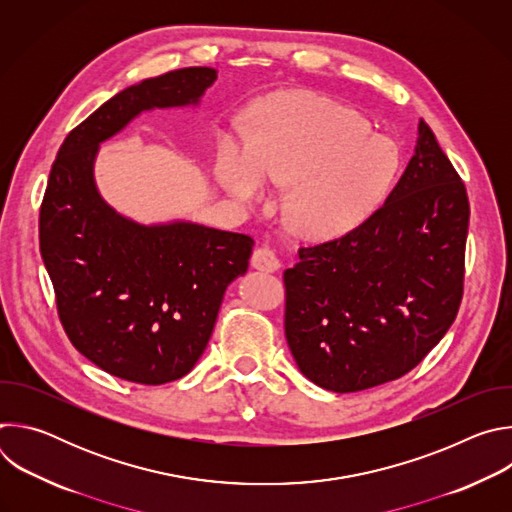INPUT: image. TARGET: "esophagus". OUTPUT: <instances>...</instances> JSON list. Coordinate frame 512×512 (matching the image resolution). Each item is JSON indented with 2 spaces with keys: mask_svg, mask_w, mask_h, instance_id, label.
I'll return each instance as SVG.
<instances>
[{
  "mask_svg": "<svg viewBox=\"0 0 512 512\" xmlns=\"http://www.w3.org/2000/svg\"><path fill=\"white\" fill-rule=\"evenodd\" d=\"M251 265L255 269H259V271H265V273H273V271H277L281 267L277 253L271 247H267V245H263V247L253 251Z\"/></svg>",
  "mask_w": 512,
  "mask_h": 512,
  "instance_id": "1",
  "label": "esophagus"
}]
</instances>
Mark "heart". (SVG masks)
Returning a JSON list of instances; mask_svg holds the SVG:
<instances>
[{
	"label": "heart",
	"mask_w": 512,
	"mask_h": 512,
	"mask_svg": "<svg viewBox=\"0 0 512 512\" xmlns=\"http://www.w3.org/2000/svg\"><path fill=\"white\" fill-rule=\"evenodd\" d=\"M399 168L391 143L371 135L358 113L296 93L263 103L247 148L223 137L216 178L243 202L257 200L269 184H289L283 212L289 227L310 239H334L375 212Z\"/></svg>",
	"instance_id": "obj_1"
}]
</instances>
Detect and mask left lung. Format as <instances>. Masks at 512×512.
Returning a JSON list of instances; mask_svg holds the SVG:
<instances>
[{
    "mask_svg": "<svg viewBox=\"0 0 512 512\" xmlns=\"http://www.w3.org/2000/svg\"><path fill=\"white\" fill-rule=\"evenodd\" d=\"M468 221L466 186L421 119L385 204L283 271L285 338L302 375L356 393L415 369L456 320Z\"/></svg>",
    "mask_w": 512,
    "mask_h": 512,
    "instance_id": "left-lung-1",
    "label": "left lung"
}]
</instances>
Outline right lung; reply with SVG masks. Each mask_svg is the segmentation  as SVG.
Segmentation results:
<instances>
[{
	"mask_svg": "<svg viewBox=\"0 0 512 512\" xmlns=\"http://www.w3.org/2000/svg\"><path fill=\"white\" fill-rule=\"evenodd\" d=\"M216 70L190 66L111 97L60 145L40 206V253L62 328L105 373L164 385L202 356L253 239L196 223L139 225L99 194V145L141 111L198 105Z\"/></svg>",
	"mask_w": 512,
	"mask_h": 512,
	"instance_id": "right-lung-1",
	"label": "right lung"
}]
</instances>
